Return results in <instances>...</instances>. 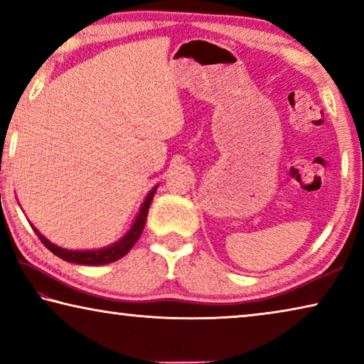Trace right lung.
<instances>
[{"label":"right lung","mask_w":364,"mask_h":364,"mask_svg":"<svg viewBox=\"0 0 364 364\" xmlns=\"http://www.w3.org/2000/svg\"><path fill=\"white\" fill-rule=\"evenodd\" d=\"M155 191H156V188L151 189V191L149 193L147 199H145L142 208H140V213L137 215V219H135V222H134L132 229L127 232L126 237H122L121 240H119L117 243H114L112 247L102 248V250H95V252L65 250V248H60V247L53 245V243L48 242L47 238L41 235L36 229H34V232L37 234V237L41 238V242L43 243V245L48 248V250H50L53 255H57L58 258L65 259V262L78 263V264H107V263H112V262H116V259L122 258L124 255H127L130 252V248L135 245V242L139 240V237L142 235V230L145 227V220H147L150 203L155 196Z\"/></svg>","instance_id":"add662e5"}]
</instances>
